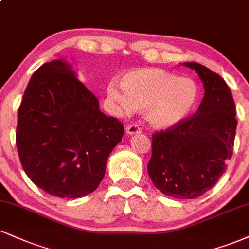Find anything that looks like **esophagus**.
Returning <instances> with one entry per match:
<instances>
[{"instance_id": "34e87169", "label": "esophagus", "mask_w": 249, "mask_h": 249, "mask_svg": "<svg viewBox=\"0 0 249 249\" xmlns=\"http://www.w3.org/2000/svg\"><path fill=\"white\" fill-rule=\"evenodd\" d=\"M142 128L139 126L138 124H130L126 126V133L132 136V134L136 133H142Z\"/></svg>"}]
</instances>
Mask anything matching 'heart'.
Here are the masks:
<instances>
[{"label":"heart","instance_id":"heart-1","mask_svg":"<svg viewBox=\"0 0 249 249\" xmlns=\"http://www.w3.org/2000/svg\"><path fill=\"white\" fill-rule=\"evenodd\" d=\"M121 88L107 83V98L121 113L145 110L147 121L158 128H169L193 112L198 88L190 77L176 76L160 68H138L121 75Z\"/></svg>","mask_w":249,"mask_h":249}]
</instances>
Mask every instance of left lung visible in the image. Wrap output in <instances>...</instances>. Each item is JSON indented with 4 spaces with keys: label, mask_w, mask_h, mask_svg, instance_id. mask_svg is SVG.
Returning a JSON list of instances; mask_svg holds the SVG:
<instances>
[{
    "label": "left lung",
    "mask_w": 249,
    "mask_h": 249,
    "mask_svg": "<svg viewBox=\"0 0 249 249\" xmlns=\"http://www.w3.org/2000/svg\"><path fill=\"white\" fill-rule=\"evenodd\" d=\"M183 65L197 71L204 97L193 116L152 136L147 170L162 194L193 199L210 190L225 173L238 122L233 96L223 77L197 62Z\"/></svg>",
    "instance_id": "1"
}]
</instances>
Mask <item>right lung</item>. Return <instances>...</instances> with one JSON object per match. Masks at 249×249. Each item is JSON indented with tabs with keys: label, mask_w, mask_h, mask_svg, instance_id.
Returning <instances> with one entry per match:
<instances>
[{
	"label": "right lung",
	"mask_w": 249,
	"mask_h": 249,
	"mask_svg": "<svg viewBox=\"0 0 249 249\" xmlns=\"http://www.w3.org/2000/svg\"><path fill=\"white\" fill-rule=\"evenodd\" d=\"M124 126L101 112L97 97L64 60L35 71L18 109L16 146L22 167L37 187L60 198L92 193Z\"/></svg>",
	"instance_id": "1"
}]
</instances>
